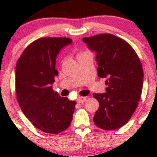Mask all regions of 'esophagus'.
<instances>
[{"label": "esophagus", "instance_id": "obj_1", "mask_svg": "<svg viewBox=\"0 0 157 157\" xmlns=\"http://www.w3.org/2000/svg\"><path fill=\"white\" fill-rule=\"evenodd\" d=\"M86 97H85V96H79L77 98V101L78 103H81V104H83V102L86 101Z\"/></svg>", "mask_w": 157, "mask_h": 157}]
</instances>
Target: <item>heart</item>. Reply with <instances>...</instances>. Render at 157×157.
I'll return each instance as SVG.
<instances>
[{"label": "heart", "instance_id": "heart-1", "mask_svg": "<svg viewBox=\"0 0 157 157\" xmlns=\"http://www.w3.org/2000/svg\"><path fill=\"white\" fill-rule=\"evenodd\" d=\"M88 51H83V52H82V53H79V54L78 55V56H79V55H81V54H83V53H87Z\"/></svg>", "mask_w": 157, "mask_h": 157}]
</instances>
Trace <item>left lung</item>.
Wrapping results in <instances>:
<instances>
[{
    "label": "left lung",
    "mask_w": 157,
    "mask_h": 157,
    "mask_svg": "<svg viewBox=\"0 0 157 157\" xmlns=\"http://www.w3.org/2000/svg\"><path fill=\"white\" fill-rule=\"evenodd\" d=\"M96 53L98 76L106 78V93L94 94L99 103L94 117L98 128L114 130L126 124L134 113L143 88L140 59L126 40L103 33L83 38Z\"/></svg>",
    "instance_id": "1"
}]
</instances>
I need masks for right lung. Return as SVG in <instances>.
<instances>
[{
	"label": "right lung",
	"instance_id": "obj_1",
	"mask_svg": "<svg viewBox=\"0 0 157 157\" xmlns=\"http://www.w3.org/2000/svg\"><path fill=\"white\" fill-rule=\"evenodd\" d=\"M72 42L68 38H40L30 44L16 63V94L21 110L34 126L56 134L71 124L75 101L53 90L56 59L59 51Z\"/></svg>",
	"mask_w": 157,
	"mask_h": 157
}]
</instances>
